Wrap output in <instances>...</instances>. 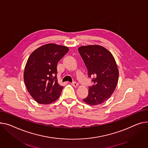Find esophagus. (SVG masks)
<instances>
[{
    "label": "esophagus",
    "mask_w": 148,
    "mask_h": 148,
    "mask_svg": "<svg viewBox=\"0 0 148 148\" xmlns=\"http://www.w3.org/2000/svg\"><path fill=\"white\" fill-rule=\"evenodd\" d=\"M71 84L74 86V87H77V86H78V84L75 82H72V83H71Z\"/></svg>",
    "instance_id": "obj_1"
}]
</instances>
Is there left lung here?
Listing matches in <instances>:
<instances>
[{"mask_svg":"<svg viewBox=\"0 0 148 148\" xmlns=\"http://www.w3.org/2000/svg\"><path fill=\"white\" fill-rule=\"evenodd\" d=\"M93 84L83 101L90 105L103 103L113 93L119 80V70L111 53L99 45L78 48Z\"/></svg>","mask_w":148,"mask_h":148,"instance_id":"left-lung-1","label":"left lung"}]
</instances>
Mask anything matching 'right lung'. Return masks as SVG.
Here are the masks:
<instances>
[{"mask_svg": "<svg viewBox=\"0 0 148 148\" xmlns=\"http://www.w3.org/2000/svg\"><path fill=\"white\" fill-rule=\"evenodd\" d=\"M64 46L47 44L30 55L24 73L28 92L38 103L49 104L60 96L63 86L57 80V64L68 52Z\"/></svg>", "mask_w": 148, "mask_h": 148, "instance_id": "add662e5", "label": "right lung"}]
</instances>
